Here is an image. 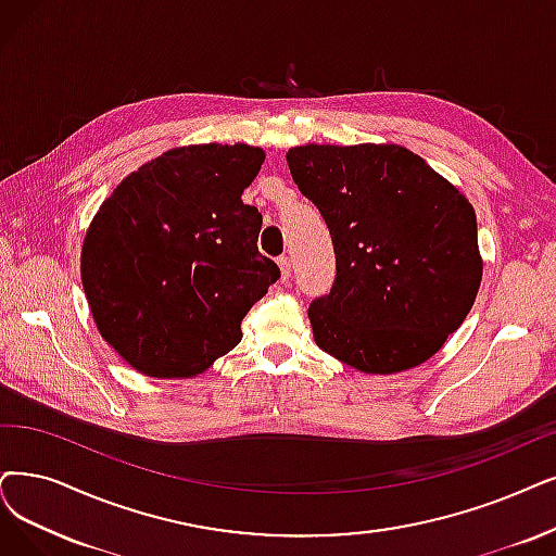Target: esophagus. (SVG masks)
I'll list each match as a JSON object with an SVG mask.
<instances>
[{
	"instance_id": "1",
	"label": "esophagus",
	"mask_w": 556,
	"mask_h": 556,
	"mask_svg": "<svg viewBox=\"0 0 556 556\" xmlns=\"http://www.w3.org/2000/svg\"><path fill=\"white\" fill-rule=\"evenodd\" d=\"M278 266H280V278L282 280H290V276H292V262H290V257H280Z\"/></svg>"
}]
</instances>
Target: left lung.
I'll use <instances>...</instances> for the list:
<instances>
[{
  "instance_id": "1",
  "label": "left lung",
  "mask_w": 556,
  "mask_h": 556,
  "mask_svg": "<svg viewBox=\"0 0 556 556\" xmlns=\"http://www.w3.org/2000/svg\"><path fill=\"white\" fill-rule=\"evenodd\" d=\"M287 164L336 251L332 290L307 309L317 346L365 374L427 363L481 285L468 198L396 143H305L287 150Z\"/></svg>"
}]
</instances>
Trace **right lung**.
<instances>
[{"label":"right lung","mask_w":556,"mask_h":556,"mask_svg":"<svg viewBox=\"0 0 556 556\" xmlns=\"http://www.w3.org/2000/svg\"><path fill=\"white\" fill-rule=\"evenodd\" d=\"M247 143L170 148L129 173L81 243V285L104 342L150 379H193L241 342L276 262L241 203L264 164Z\"/></svg>","instance_id":"right-lung-1"}]
</instances>
